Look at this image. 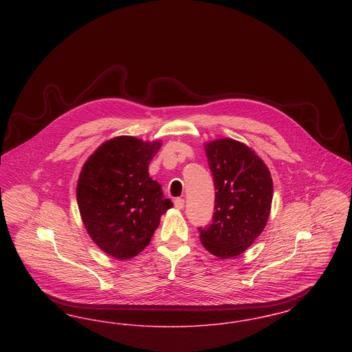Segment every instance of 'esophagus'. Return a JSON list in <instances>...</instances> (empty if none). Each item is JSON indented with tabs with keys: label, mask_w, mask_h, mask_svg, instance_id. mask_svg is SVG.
<instances>
[{
	"label": "esophagus",
	"mask_w": 352,
	"mask_h": 352,
	"mask_svg": "<svg viewBox=\"0 0 352 352\" xmlns=\"http://www.w3.org/2000/svg\"><path fill=\"white\" fill-rule=\"evenodd\" d=\"M174 206H175L178 210H182L184 207V199H182V198H177V199L174 201Z\"/></svg>",
	"instance_id": "obj_1"
}]
</instances>
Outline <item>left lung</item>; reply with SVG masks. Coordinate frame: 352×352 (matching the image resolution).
Segmentation results:
<instances>
[{
  "label": "left lung",
  "mask_w": 352,
  "mask_h": 352,
  "mask_svg": "<svg viewBox=\"0 0 352 352\" xmlns=\"http://www.w3.org/2000/svg\"><path fill=\"white\" fill-rule=\"evenodd\" d=\"M215 184L212 224L199 228L203 247L219 258L247 251L268 221L273 181L264 161L243 142L219 138L204 145Z\"/></svg>",
  "instance_id": "obj_1"
}]
</instances>
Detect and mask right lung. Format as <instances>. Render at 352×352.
I'll return each instance as SVG.
<instances>
[{
    "label": "right lung",
    "mask_w": 352,
    "mask_h": 352,
    "mask_svg": "<svg viewBox=\"0 0 352 352\" xmlns=\"http://www.w3.org/2000/svg\"><path fill=\"white\" fill-rule=\"evenodd\" d=\"M161 146V141L118 135L101 144L80 171L76 201L84 227L101 251L118 260L144 251L173 207L148 171Z\"/></svg>",
    "instance_id": "obj_1"
}]
</instances>
